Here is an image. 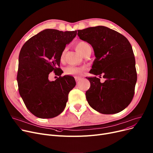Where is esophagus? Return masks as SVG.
Wrapping results in <instances>:
<instances>
[{"mask_svg": "<svg viewBox=\"0 0 153 153\" xmlns=\"http://www.w3.org/2000/svg\"><path fill=\"white\" fill-rule=\"evenodd\" d=\"M75 78L76 83H78L79 82V80L81 79V77H79V76H75Z\"/></svg>", "mask_w": 153, "mask_h": 153, "instance_id": "34e87169", "label": "esophagus"}]
</instances>
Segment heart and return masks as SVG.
Masks as SVG:
<instances>
[{
    "label": "heart",
    "mask_w": 153,
    "mask_h": 153,
    "mask_svg": "<svg viewBox=\"0 0 153 153\" xmlns=\"http://www.w3.org/2000/svg\"><path fill=\"white\" fill-rule=\"evenodd\" d=\"M76 50L81 53V54H83V53L86 52L88 49H91L90 46L89 44L85 41H79L76 44ZM65 50L62 51L61 55H60V61L64 62V57H65ZM82 69L76 67L75 66H68L66 67L64 70V74L67 75H76L82 73Z\"/></svg>",
    "instance_id": "obj_1"
}]
</instances>
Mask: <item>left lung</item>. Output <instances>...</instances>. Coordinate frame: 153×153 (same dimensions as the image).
<instances>
[{
	"mask_svg": "<svg viewBox=\"0 0 153 153\" xmlns=\"http://www.w3.org/2000/svg\"><path fill=\"white\" fill-rule=\"evenodd\" d=\"M79 38L91 45L96 57L89 73L101 76L86 77L90 88L86 92L93 109L103 114L120 112L130 104L137 80L132 47L124 36L103 26L78 30Z\"/></svg>",
	"mask_w": 153,
	"mask_h": 153,
	"instance_id": "left-lung-1",
	"label": "left lung"
}]
</instances>
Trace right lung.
Here are the masks:
<instances>
[{"instance_id": "obj_1", "label": "right lung", "mask_w": 153, "mask_h": 153, "mask_svg": "<svg viewBox=\"0 0 153 153\" xmlns=\"http://www.w3.org/2000/svg\"><path fill=\"white\" fill-rule=\"evenodd\" d=\"M76 30H44L27 41L19 59L17 82L22 100L30 112L41 119H51L64 111L69 92L76 85L75 78L61 76L60 55L76 35ZM53 71L59 78L48 79Z\"/></svg>"}]
</instances>
